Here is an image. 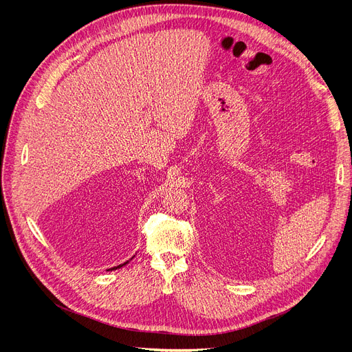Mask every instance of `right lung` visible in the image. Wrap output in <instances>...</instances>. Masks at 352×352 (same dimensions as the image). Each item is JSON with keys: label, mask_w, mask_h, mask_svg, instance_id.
Here are the masks:
<instances>
[{"label": "right lung", "mask_w": 352, "mask_h": 352, "mask_svg": "<svg viewBox=\"0 0 352 352\" xmlns=\"http://www.w3.org/2000/svg\"><path fill=\"white\" fill-rule=\"evenodd\" d=\"M125 264H128V261H126V263H124V264H121V265H118V267H114V268H111V270H117V268H120V267H122V265H125Z\"/></svg>", "instance_id": "right-lung-1"}]
</instances>
